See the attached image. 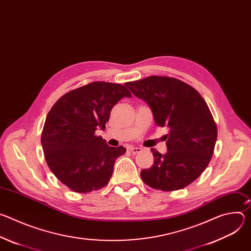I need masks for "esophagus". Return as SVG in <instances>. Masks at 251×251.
Here are the masks:
<instances>
[{
	"label": "esophagus",
	"mask_w": 251,
	"mask_h": 251,
	"mask_svg": "<svg viewBox=\"0 0 251 251\" xmlns=\"http://www.w3.org/2000/svg\"><path fill=\"white\" fill-rule=\"evenodd\" d=\"M143 149L142 148H139V147H130L129 148V151L132 153V154H137V153H140Z\"/></svg>",
	"instance_id": "1"
}]
</instances>
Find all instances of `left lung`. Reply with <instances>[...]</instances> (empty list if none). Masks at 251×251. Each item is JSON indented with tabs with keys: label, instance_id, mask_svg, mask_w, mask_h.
Instances as JSON below:
<instances>
[{
	"label": "left lung",
	"instance_id": "8db88e82",
	"mask_svg": "<svg viewBox=\"0 0 251 251\" xmlns=\"http://www.w3.org/2000/svg\"><path fill=\"white\" fill-rule=\"evenodd\" d=\"M125 86L151 108L158 126H168L167 153L151 151L154 164L141 171L149 187L171 192L181 190L201 176L214 150L218 129L208 106L189 84L167 76H149Z\"/></svg>",
	"mask_w": 251,
	"mask_h": 251
}]
</instances>
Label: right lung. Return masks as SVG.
<instances>
[{
	"label": "right lung",
	"instance_id": "1",
	"mask_svg": "<svg viewBox=\"0 0 251 251\" xmlns=\"http://www.w3.org/2000/svg\"><path fill=\"white\" fill-rule=\"evenodd\" d=\"M123 97H132L124 85L95 81L67 92L51 107L42 146L49 168L71 191L85 194L109 183L115 161L126 149L108 146L95 131L105 129Z\"/></svg>",
	"mask_w": 251,
	"mask_h": 251
}]
</instances>
